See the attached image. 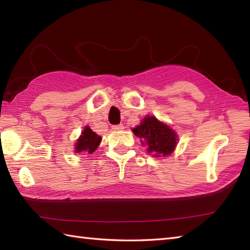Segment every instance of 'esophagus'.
I'll list each match as a JSON object with an SVG mask.
<instances>
[{"mask_svg":"<svg viewBox=\"0 0 250 250\" xmlns=\"http://www.w3.org/2000/svg\"><path fill=\"white\" fill-rule=\"evenodd\" d=\"M113 130H122L124 129V125L123 124H119V125H113L112 126Z\"/></svg>","mask_w":250,"mask_h":250,"instance_id":"1","label":"esophagus"}]
</instances>
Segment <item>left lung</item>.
Returning a JSON list of instances; mask_svg holds the SVG:
<instances>
[{"mask_svg":"<svg viewBox=\"0 0 250 250\" xmlns=\"http://www.w3.org/2000/svg\"><path fill=\"white\" fill-rule=\"evenodd\" d=\"M133 131L137 137L144 139L143 144L148 146V152L155 157L171 154L177 144L176 134L154 116L146 117L139 126L133 128Z\"/></svg>","mask_w":250,"mask_h":250,"instance_id":"8db88e82","label":"left lung"}]
</instances>
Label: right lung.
Here are the masks:
<instances>
[{
	"label": "right lung",
	"mask_w": 250,
	"mask_h": 250,
	"mask_svg": "<svg viewBox=\"0 0 250 250\" xmlns=\"http://www.w3.org/2000/svg\"><path fill=\"white\" fill-rule=\"evenodd\" d=\"M101 141V137L98 136L96 133L89 128L87 126L86 128L83 130L82 136L79 137L76 143V147H75V151L78 152H88L92 153L96 151V149L99 147Z\"/></svg>",
	"instance_id": "add662e5"
}]
</instances>
